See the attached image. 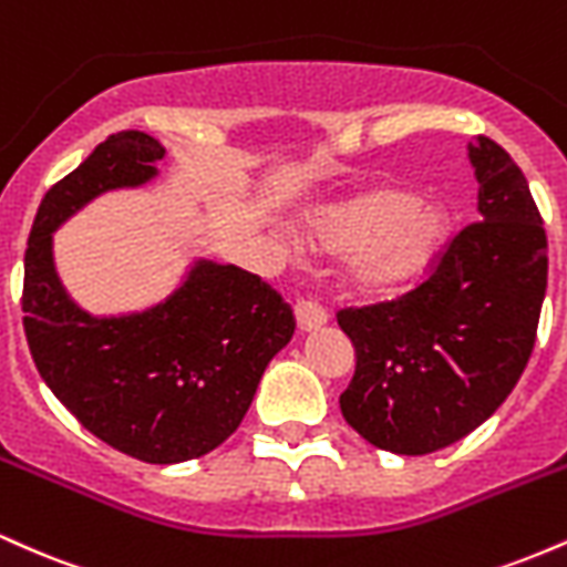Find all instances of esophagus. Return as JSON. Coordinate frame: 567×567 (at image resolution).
<instances>
[{
  "instance_id": "obj_1",
  "label": "esophagus",
  "mask_w": 567,
  "mask_h": 567,
  "mask_svg": "<svg viewBox=\"0 0 567 567\" xmlns=\"http://www.w3.org/2000/svg\"><path fill=\"white\" fill-rule=\"evenodd\" d=\"M296 322L301 333H311V330L322 328L328 322V311L315 301H298L296 303Z\"/></svg>"
}]
</instances>
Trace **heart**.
I'll list each match as a JSON object with an SVG mask.
<instances>
[{
  "label": "heart",
  "instance_id": "obj_1",
  "mask_svg": "<svg viewBox=\"0 0 567 567\" xmlns=\"http://www.w3.org/2000/svg\"><path fill=\"white\" fill-rule=\"evenodd\" d=\"M311 243L351 256L347 282L357 296L392 298L413 288L440 256L447 216L400 188H375L311 220Z\"/></svg>",
  "mask_w": 567,
  "mask_h": 567
}]
</instances>
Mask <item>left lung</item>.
<instances>
[{
	"instance_id": "obj_1",
	"label": "left lung",
	"mask_w": 567,
	"mask_h": 567,
	"mask_svg": "<svg viewBox=\"0 0 567 567\" xmlns=\"http://www.w3.org/2000/svg\"><path fill=\"white\" fill-rule=\"evenodd\" d=\"M480 218L464 226L419 288L341 309L357 354L341 394L370 445L424 455L496 413L530 360L546 292V231L528 181L496 141L470 143Z\"/></svg>"
}]
</instances>
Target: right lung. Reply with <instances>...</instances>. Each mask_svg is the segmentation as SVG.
Segmentation results:
<instances>
[{
  "label": "right lung",
  "mask_w": 567,
  "mask_h": 567,
  "mask_svg": "<svg viewBox=\"0 0 567 567\" xmlns=\"http://www.w3.org/2000/svg\"><path fill=\"white\" fill-rule=\"evenodd\" d=\"M162 157L152 135L122 130L44 194L21 306L39 375L87 432L146 464H181L243 424L296 317L261 277L213 261L194 264L173 296L138 315L93 317L71 301L55 275L53 231L97 194L152 181Z\"/></svg>",
  "instance_id": "1"
}]
</instances>
